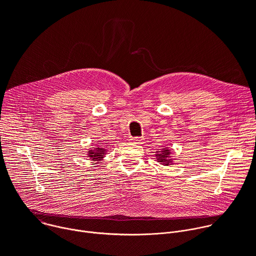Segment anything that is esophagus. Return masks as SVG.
I'll return each instance as SVG.
<instances>
[{
  "label": "esophagus",
  "mask_w": 256,
  "mask_h": 256,
  "mask_svg": "<svg viewBox=\"0 0 256 256\" xmlns=\"http://www.w3.org/2000/svg\"><path fill=\"white\" fill-rule=\"evenodd\" d=\"M132 142H134V144H142V142H144V140H142V138H140V136H134V138H130V140Z\"/></svg>",
  "instance_id": "1"
}]
</instances>
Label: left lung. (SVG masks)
Wrapping results in <instances>:
<instances>
[{
  "instance_id": "obj_1",
  "label": "left lung",
  "mask_w": 256,
  "mask_h": 256,
  "mask_svg": "<svg viewBox=\"0 0 256 256\" xmlns=\"http://www.w3.org/2000/svg\"><path fill=\"white\" fill-rule=\"evenodd\" d=\"M169 156H170V151L167 148L166 149L164 148L161 151H157V154H156L157 161L164 166H168L169 163H171L172 159H170Z\"/></svg>"
}]
</instances>
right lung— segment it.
Listing matches in <instances>:
<instances>
[{"mask_svg":"<svg viewBox=\"0 0 256 256\" xmlns=\"http://www.w3.org/2000/svg\"><path fill=\"white\" fill-rule=\"evenodd\" d=\"M105 152L106 150L104 148H93V150H90L88 153V156L91 158V160H94V161H100L103 156L105 155Z\"/></svg>","mask_w":256,"mask_h":256,"instance_id":"obj_1","label":"right lung"}]
</instances>
